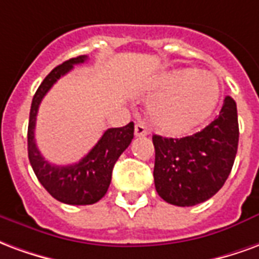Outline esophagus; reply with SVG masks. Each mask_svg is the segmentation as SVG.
<instances>
[{
  "label": "esophagus",
  "mask_w": 259,
  "mask_h": 259,
  "mask_svg": "<svg viewBox=\"0 0 259 259\" xmlns=\"http://www.w3.org/2000/svg\"><path fill=\"white\" fill-rule=\"evenodd\" d=\"M148 135V130L146 127L143 125L142 122H137L135 124V137L141 138V137H146Z\"/></svg>",
  "instance_id": "34e87169"
}]
</instances>
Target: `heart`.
Returning <instances> with one entry per match:
<instances>
[{
	"mask_svg": "<svg viewBox=\"0 0 259 259\" xmlns=\"http://www.w3.org/2000/svg\"><path fill=\"white\" fill-rule=\"evenodd\" d=\"M154 88L158 98L149 107V117L153 127L169 137H181L199 127L220 99L217 78L192 69L161 75Z\"/></svg>",
	"mask_w": 259,
	"mask_h": 259,
	"instance_id": "heart-1",
	"label": "heart"
}]
</instances>
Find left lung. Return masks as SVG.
Returning <instances> with one entry per match:
<instances>
[{"instance_id": "obj_1", "label": "left lung", "mask_w": 259, "mask_h": 259, "mask_svg": "<svg viewBox=\"0 0 259 259\" xmlns=\"http://www.w3.org/2000/svg\"><path fill=\"white\" fill-rule=\"evenodd\" d=\"M154 186L169 204L190 207L211 199L224 186L239 145L237 107L226 96L220 116L190 137L153 135Z\"/></svg>"}]
</instances>
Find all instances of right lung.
Returning a JSON list of instances; mask_svg holds the SVG:
<instances>
[{"label":"right lung","mask_w":259,"mask_h":259,"mask_svg":"<svg viewBox=\"0 0 259 259\" xmlns=\"http://www.w3.org/2000/svg\"><path fill=\"white\" fill-rule=\"evenodd\" d=\"M87 59V55L71 58L62 65L56 66L45 77L31 102L27 130L29 160L35 177L54 199L70 205L94 204L106 194L111 181L113 167L134 138V122L131 121L125 127L106 130L98 143L78 163L55 165L42 157L34 139L39 103L62 75L69 73L74 65L84 63Z\"/></svg>","instance_id":"right-lung-1"}]
</instances>
